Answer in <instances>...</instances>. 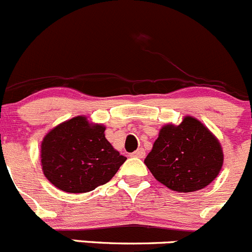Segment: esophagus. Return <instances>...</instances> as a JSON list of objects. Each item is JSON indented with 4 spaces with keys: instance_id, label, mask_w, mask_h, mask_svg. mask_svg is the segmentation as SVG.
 Returning <instances> with one entry per match:
<instances>
[{
    "instance_id": "34e87169",
    "label": "esophagus",
    "mask_w": 252,
    "mask_h": 252,
    "mask_svg": "<svg viewBox=\"0 0 252 252\" xmlns=\"http://www.w3.org/2000/svg\"><path fill=\"white\" fill-rule=\"evenodd\" d=\"M144 156H146V152L143 148H138L131 154V157H134V158H144Z\"/></svg>"
}]
</instances>
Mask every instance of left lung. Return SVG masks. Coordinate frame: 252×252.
Segmentation results:
<instances>
[{
    "instance_id": "left-lung-1",
    "label": "left lung",
    "mask_w": 252,
    "mask_h": 252,
    "mask_svg": "<svg viewBox=\"0 0 252 252\" xmlns=\"http://www.w3.org/2000/svg\"><path fill=\"white\" fill-rule=\"evenodd\" d=\"M223 148L200 120L186 115L179 125L160 128L144 164L154 178L178 192H193L208 186L220 173Z\"/></svg>"
}]
</instances>
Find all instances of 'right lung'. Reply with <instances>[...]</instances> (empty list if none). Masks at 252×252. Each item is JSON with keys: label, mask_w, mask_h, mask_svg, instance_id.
Listing matches in <instances>:
<instances>
[{"label": "right lung", "mask_w": 252, "mask_h": 252, "mask_svg": "<svg viewBox=\"0 0 252 252\" xmlns=\"http://www.w3.org/2000/svg\"><path fill=\"white\" fill-rule=\"evenodd\" d=\"M105 126L79 115L50 129L40 146L45 178L59 190L83 193L113 179L125 163L105 138Z\"/></svg>", "instance_id": "1"}]
</instances>
